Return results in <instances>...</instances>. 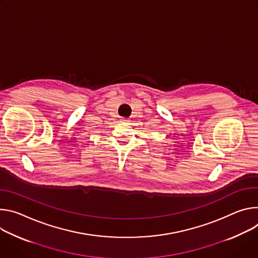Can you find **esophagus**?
<instances>
[{
    "label": "esophagus",
    "instance_id": "34e87169",
    "mask_svg": "<svg viewBox=\"0 0 258 258\" xmlns=\"http://www.w3.org/2000/svg\"><path fill=\"white\" fill-rule=\"evenodd\" d=\"M125 121H126V120H124V119H123V120H121V122H125Z\"/></svg>",
    "mask_w": 258,
    "mask_h": 258
}]
</instances>
